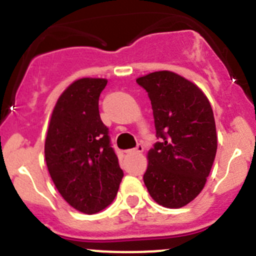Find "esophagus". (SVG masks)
<instances>
[{
    "label": "esophagus",
    "instance_id": "obj_1",
    "mask_svg": "<svg viewBox=\"0 0 256 256\" xmlns=\"http://www.w3.org/2000/svg\"><path fill=\"white\" fill-rule=\"evenodd\" d=\"M141 152H144V146L141 144H138L135 148L130 150V151H128V154H141Z\"/></svg>",
    "mask_w": 256,
    "mask_h": 256
}]
</instances>
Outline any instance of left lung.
<instances>
[{
    "mask_svg": "<svg viewBox=\"0 0 256 256\" xmlns=\"http://www.w3.org/2000/svg\"><path fill=\"white\" fill-rule=\"evenodd\" d=\"M148 94L158 142L147 154L144 182L160 206L180 208L204 187L216 154L213 110L204 92L174 72L136 79Z\"/></svg>",
    "mask_w": 256,
    "mask_h": 256,
    "instance_id": "left-lung-1",
    "label": "left lung"
}]
</instances>
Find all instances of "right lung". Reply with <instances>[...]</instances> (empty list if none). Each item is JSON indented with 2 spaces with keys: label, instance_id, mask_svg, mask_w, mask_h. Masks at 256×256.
I'll return each mask as SVG.
<instances>
[{
  "label": "right lung",
  "instance_id": "add662e5",
  "mask_svg": "<svg viewBox=\"0 0 256 256\" xmlns=\"http://www.w3.org/2000/svg\"><path fill=\"white\" fill-rule=\"evenodd\" d=\"M106 84L102 78L72 82L54 106L46 138L53 183L66 203L85 214L106 208L124 177L99 114L100 92Z\"/></svg>",
  "mask_w": 256,
  "mask_h": 256
}]
</instances>
